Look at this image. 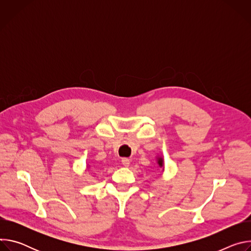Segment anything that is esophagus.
<instances>
[{
  "mask_svg": "<svg viewBox=\"0 0 251 251\" xmlns=\"http://www.w3.org/2000/svg\"><path fill=\"white\" fill-rule=\"evenodd\" d=\"M121 162L124 167H129V165H130V160L128 158H123Z\"/></svg>",
  "mask_w": 251,
  "mask_h": 251,
  "instance_id": "1",
  "label": "esophagus"
}]
</instances>
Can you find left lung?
Instances as JSON below:
<instances>
[{
    "label": "left lung",
    "instance_id": "left-lung-1",
    "mask_svg": "<svg viewBox=\"0 0 251 251\" xmlns=\"http://www.w3.org/2000/svg\"><path fill=\"white\" fill-rule=\"evenodd\" d=\"M158 164L160 167H163V159L162 158H158Z\"/></svg>",
    "mask_w": 251,
    "mask_h": 251
}]
</instances>
